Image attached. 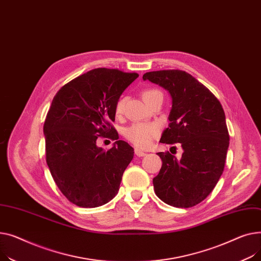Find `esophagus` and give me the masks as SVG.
Returning <instances> with one entry per match:
<instances>
[{
  "label": "esophagus",
  "mask_w": 261,
  "mask_h": 261,
  "mask_svg": "<svg viewBox=\"0 0 261 261\" xmlns=\"http://www.w3.org/2000/svg\"><path fill=\"white\" fill-rule=\"evenodd\" d=\"M135 154L137 157H144L146 155L145 152L143 150H141L140 148H135Z\"/></svg>",
  "instance_id": "34e87169"
}]
</instances>
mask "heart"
Masks as SVG:
<instances>
[{
    "label": "heart",
    "mask_w": 261,
    "mask_h": 261,
    "mask_svg": "<svg viewBox=\"0 0 261 261\" xmlns=\"http://www.w3.org/2000/svg\"><path fill=\"white\" fill-rule=\"evenodd\" d=\"M142 98L147 104L150 99L158 95H162L161 91L156 88H147L142 91ZM124 99L120 98L115 105V114L117 116L121 115L123 112ZM158 126L151 123H134L127 128L124 129V136L128 141L134 143L139 147H147L151 144L154 138L158 134Z\"/></svg>",
    "instance_id": "obj_1"
}]
</instances>
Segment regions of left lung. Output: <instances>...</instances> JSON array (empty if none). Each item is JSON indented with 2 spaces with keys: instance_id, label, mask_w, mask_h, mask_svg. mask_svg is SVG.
Instances as JSON below:
<instances>
[{
  "instance_id": "8db88e82",
  "label": "left lung",
  "mask_w": 261,
  "mask_h": 261,
  "mask_svg": "<svg viewBox=\"0 0 261 261\" xmlns=\"http://www.w3.org/2000/svg\"><path fill=\"white\" fill-rule=\"evenodd\" d=\"M172 97L170 124L160 142L180 143V160L160 151L159 174L152 179L156 195L175 207H192L211 194L223 173L229 135L219 100L190 73L179 69L143 74Z\"/></svg>"
}]
</instances>
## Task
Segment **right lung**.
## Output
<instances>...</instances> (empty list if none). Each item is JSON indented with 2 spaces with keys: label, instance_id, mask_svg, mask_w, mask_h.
<instances>
[{
  "label": "right lung",
  "instance_id": "right-lung-1",
  "mask_svg": "<svg viewBox=\"0 0 261 261\" xmlns=\"http://www.w3.org/2000/svg\"><path fill=\"white\" fill-rule=\"evenodd\" d=\"M139 74L97 68L59 89L44 122L46 162L57 187L81 207L101 206L118 194L134 148L118 140L115 105ZM99 136L117 140L105 151Z\"/></svg>",
  "mask_w": 261,
  "mask_h": 261
}]
</instances>
